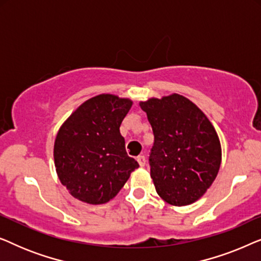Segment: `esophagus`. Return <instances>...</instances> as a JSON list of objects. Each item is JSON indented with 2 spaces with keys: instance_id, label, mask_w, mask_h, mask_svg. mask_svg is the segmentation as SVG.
Here are the masks:
<instances>
[{
  "instance_id": "34e87169",
  "label": "esophagus",
  "mask_w": 261,
  "mask_h": 261,
  "mask_svg": "<svg viewBox=\"0 0 261 261\" xmlns=\"http://www.w3.org/2000/svg\"><path fill=\"white\" fill-rule=\"evenodd\" d=\"M137 160H138L139 165H140V166H145V164H146V158H145L144 155H139L138 158H137Z\"/></svg>"
}]
</instances>
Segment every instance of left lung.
Listing matches in <instances>:
<instances>
[{
    "mask_svg": "<svg viewBox=\"0 0 261 261\" xmlns=\"http://www.w3.org/2000/svg\"><path fill=\"white\" fill-rule=\"evenodd\" d=\"M140 107L154 135L149 166L156 192L171 205L191 204L219 173L221 144L215 128L181 95L149 98Z\"/></svg>",
    "mask_w": 261,
    "mask_h": 261,
    "instance_id": "obj_1",
    "label": "left lung"
}]
</instances>
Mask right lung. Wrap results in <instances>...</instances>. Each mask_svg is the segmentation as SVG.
<instances>
[{
  "label": "right lung",
  "instance_id": "1",
  "mask_svg": "<svg viewBox=\"0 0 261 261\" xmlns=\"http://www.w3.org/2000/svg\"><path fill=\"white\" fill-rule=\"evenodd\" d=\"M133 102L116 95L89 98L56 137V171L74 198L103 204L115 197L139 164L127 155L120 126Z\"/></svg>",
  "mask_w": 261,
  "mask_h": 261
}]
</instances>
